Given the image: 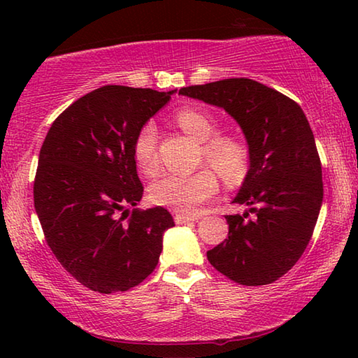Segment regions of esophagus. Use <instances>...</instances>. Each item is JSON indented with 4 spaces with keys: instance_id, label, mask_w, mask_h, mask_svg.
I'll use <instances>...</instances> for the list:
<instances>
[{
    "instance_id": "1",
    "label": "esophagus",
    "mask_w": 358,
    "mask_h": 358,
    "mask_svg": "<svg viewBox=\"0 0 358 358\" xmlns=\"http://www.w3.org/2000/svg\"><path fill=\"white\" fill-rule=\"evenodd\" d=\"M201 216H189V215H175V222L177 224H186L191 221H199Z\"/></svg>"
}]
</instances>
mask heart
<instances>
[{
  "label": "heart",
  "instance_id": "1",
  "mask_svg": "<svg viewBox=\"0 0 358 358\" xmlns=\"http://www.w3.org/2000/svg\"><path fill=\"white\" fill-rule=\"evenodd\" d=\"M177 123L187 136L199 142H205L203 155L216 171L229 180L238 178L243 173L246 151L240 142L234 138L213 136L217 128L210 115L194 108H185L177 113ZM157 132L153 123H147L138 131L132 147L137 166L143 172H153L157 166L156 156ZM217 191V181L213 172L203 171L194 173H169L157 178L151 185V201L162 207H169L178 213H196L199 205L208 201Z\"/></svg>",
  "mask_w": 358,
  "mask_h": 358
}]
</instances>
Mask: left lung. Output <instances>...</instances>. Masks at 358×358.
<instances>
[{
    "instance_id": "left-lung-1",
    "label": "left lung",
    "mask_w": 358,
    "mask_h": 358,
    "mask_svg": "<svg viewBox=\"0 0 358 358\" xmlns=\"http://www.w3.org/2000/svg\"><path fill=\"white\" fill-rule=\"evenodd\" d=\"M178 94L224 108L250 153L232 201L248 210L226 216L229 235L207 251L210 264L243 286L276 281L305 252L322 207V167L306 115L287 96L245 77L194 85Z\"/></svg>"
}]
</instances>
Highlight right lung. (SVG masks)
<instances>
[{"label":"right lung","mask_w":358,"mask_h":358,"mask_svg":"<svg viewBox=\"0 0 358 358\" xmlns=\"http://www.w3.org/2000/svg\"><path fill=\"white\" fill-rule=\"evenodd\" d=\"M173 93L106 85L66 108L42 143L36 213L58 262L94 292L141 284L175 226L166 208H136L143 186L132 153L138 131ZM131 206L124 223L119 215Z\"/></svg>","instance_id":"add662e5"}]
</instances>
